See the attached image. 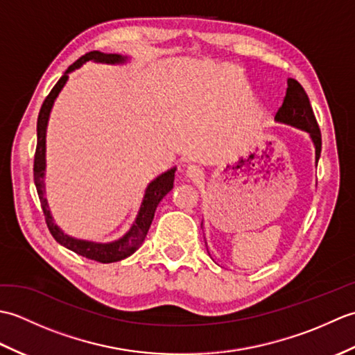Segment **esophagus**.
<instances>
[{
	"label": "esophagus",
	"instance_id": "34e87169",
	"mask_svg": "<svg viewBox=\"0 0 355 355\" xmlns=\"http://www.w3.org/2000/svg\"><path fill=\"white\" fill-rule=\"evenodd\" d=\"M201 175H202V169L200 168V166H197V164L187 166V169H186V177H187V178L198 180Z\"/></svg>",
	"mask_w": 355,
	"mask_h": 355
}]
</instances>
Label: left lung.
Returning a JSON list of instances; mask_svg holds the SVG:
<instances>
[{"label":"left lung","mask_w":355,"mask_h":355,"mask_svg":"<svg viewBox=\"0 0 355 355\" xmlns=\"http://www.w3.org/2000/svg\"><path fill=\"white\" fill-rule=\"evenodd\" d=\"M286 84H288V88H286V94H285L282 107L276 112L275 122L297 128V130L305 131L308 135H310L315 149V166H318V162L320 158V150H322V135H320L318 120L314 117L310 99H308L305 89L297 80L288 79L286 80ZM201 227H202V223H201Z\"/></svg>","instance_id":"left-lung-1"}]
</instances>
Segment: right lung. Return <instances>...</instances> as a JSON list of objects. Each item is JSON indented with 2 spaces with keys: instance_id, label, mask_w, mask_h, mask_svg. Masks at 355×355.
Segmentation results:
<instances>
[{
  "instance_id": "obj_1",
  "label": "right lung",
  "mask_w": 355,
  "mask_h": 355,
  "mask_svg": "<svg viewBox=\"0 0 355 355\" xmlns=\"http://www.w3.org/2000/svg\"><path fill=\"white\" fill-rule=\"evenodd\" d=\"M89 61L97 62V64L120 65V64H126L130 59H128V56L116 55V53L107 55V53H101V51H89L85 56L79 58L78 61L73 65H70L69 70L62 74V78L58 80V84L55 87H53L50 94L45 97L40 111V116H37V125H36L37 143H36V153H35L33 177H35L36 191H37V195H40V201L45 215V223H47V227L53 235V238H55L59 244L64 245L65 248H69V250L74 253L85 256V258L97 261V262L108 263V262L122 261L128 258V256H131L135 250H139V247L141 245V243L145 241L148 235L150 224H153L158 202L166 197V193H169L172 191L177 168L173 166V168L162 172L160 175H157L153 180V182L148 183L145 195H143V200L140 202L139 212L135 215V220L132 221L130 230L116 241H111V243H96V241L74 238V236L67 235V233L55 223V218H53L50 212L49 201L45 198V183H44L45 166H47V163H45V137H47V125H49L53 105H55L56 97L62 92L67 80H69V74L73 73L74 70L80 69L82 65Z\"/></svg>"
}]
</instances>
